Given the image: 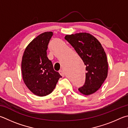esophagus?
Wrapping results in <instances>:
<instances>
[{
  "mask_svg": "<svg viewBox=\"0 0 128 128\" xmlns=\"http://www.w3.org/2000/svg\"><path fill=\"white\" fill-rule=\"evenodd\" d=\"M59 73H60V75H61L62 76H64L65 73H64V72L63 70H59Z\"/></svg>",
  "mask_w": 128,
  "mask_h": 128,
  "instance_id": "1",
  "label": "esophagus"
}]
</instances>
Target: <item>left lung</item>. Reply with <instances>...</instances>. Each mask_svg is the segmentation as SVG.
<instances>
[{
	"label": "left lung",
	"mask_w": 128,
	"mask_h": 128,
	"mask_svg": "<svg viewBox=\"0 0 128 128\" xmlns=\"http://www.w3.org/2000/svg\"><path fill=\"white\" fill-rule=\"evenodd\" d=\"M65 39L73 46L86 68L84 85L78 88L85 95L96 92L108 76V62L100 42L92 34L78 33L66 35Z\"/></svg>",
	"instance_id": "obj_1"
}]
</instances>
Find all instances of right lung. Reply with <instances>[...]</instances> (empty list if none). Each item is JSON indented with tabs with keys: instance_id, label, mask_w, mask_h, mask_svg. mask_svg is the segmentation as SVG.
<instances>
[{
	"instance_id": "add662e5",
	"label": "right lung",
	"mask_w": 128,
	"mask_h": 128,
	"mask_svg": "<svg viewBox=\"0 0 128 128\" xmlns=\"http://www.w3.org/2000/svg\"><path fill=\"white\" fill-rule=\"evenodd\" d=\"M52 32H45L34 38L27 46L22 57V77L27 88L34 94L45 96L52 93L60 78L47 56L48 46Z\"/></svg>"
}]
</instances>
